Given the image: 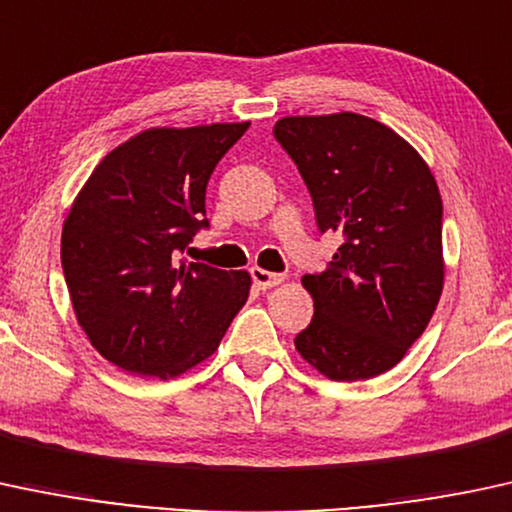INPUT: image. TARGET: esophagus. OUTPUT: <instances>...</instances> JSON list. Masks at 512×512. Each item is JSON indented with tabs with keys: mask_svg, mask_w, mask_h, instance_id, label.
<instances>
[{
	"mask_svg": "<svg viewBox=\"0 0 512 512\" xmlns=\"http://www.w3.org/2000/svg\"><path fill=\"white\" fill-rule=\"evenodd\" d=\"M251 280H254V285L258 287V290H271V287L283 283L285 275L263 271V268H251Z\"/></svg>",
	"mask_w": 512,
	"mask_h": 512,
	"instance_id": "34e87169",
	"label": "esophagus"
}]
</instances>
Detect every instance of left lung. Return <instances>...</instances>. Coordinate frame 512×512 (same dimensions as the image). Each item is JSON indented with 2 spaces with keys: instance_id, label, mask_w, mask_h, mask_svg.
<instances>
[{
  "instance_id": "8db88e82",
  "label": "left lung",
  "mask_w": 512,
  "mask_h": 512,
  "mask_svg": "<svg viewBox=\"0 0 512 512\" xmlns=\"http://www.w3.org/2000/svg\"><path fill=\"white\" fill-rule=\"evenodd\" d=\"M273 135L312 195L319 232L343 239L324 271L302 278L314 317L295 348L331 380L382 375L438 307V183L409 142L358 113L283 118Z\"/></svg>"
}]
</instances>
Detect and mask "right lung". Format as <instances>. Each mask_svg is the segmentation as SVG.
<instances>
[{
    "mask_svg": "<svg viewBox=\"0 0 512 512\" xmlns=\"http://www.w3.org/2000/svg\"><path fill=\"white\" fill-rule=\"evenodd\" d=\"M249 123L157 128L96 166L62 227L74 314L108 363L176 377L215 353L249 297L246 271L179 256L208 229V181Z\"/></svg>",
    "mask_w": 512,
    "mask_h": 512,
    "instance_id": "right-lung-1",
    "label": "right lung"
}]
</instances>
